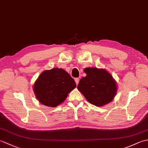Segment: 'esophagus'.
<instances>
[{"label": "esophagus", "instance_id": "obj_1", "mask_svg": "<svg viewBox=\"0 0 148 148\" xmlns=\"http://www.w3.org/2000/svg\"><path fill=\"white\" fill-rule=\"evenodd\" d=\"M75 82H76V84L77 85L78 84V83H79V78H75Z\"/></svg>", "mask_w": 148, "mask_h": 148}]
</instances>
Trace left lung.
Listing matches in <instances>:
<instances>
[{
    "instance_id": "1",
    "label": "left lung",
    "mask_w": 148,
    "mask_h": 148,
    "mask_svg": "<svg viewBox=\"0 0 148 148\" xmlns=\"http://www.w3.org/2000/svg\"><path fill=\"white\" fill-rule=\"evenodd\" d=\"M85 77L80 79L77 89L92 104L103 106L111 102L117 87L111 75L104 69L86 68Z\"/></svg>"
}]
</instances>
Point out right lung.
<instances>
[{
	"instance_id": "obj_1",
	"label": "right lung",
	"mask_w": 148,
	"mask_h": 148,
	"mask_svg": "<svg viewBox=\"0 0 148 148\" xmlns=\"http://www.w3.org/2000/svg\"><path fill=\"white\" fill-rule=\"evenodd\" d=\"M76 86L73 78L64 69L53 68L42 72L34 84V91L40 103L55 108L64 101Z\"/></svg>"
}]
</instances>
